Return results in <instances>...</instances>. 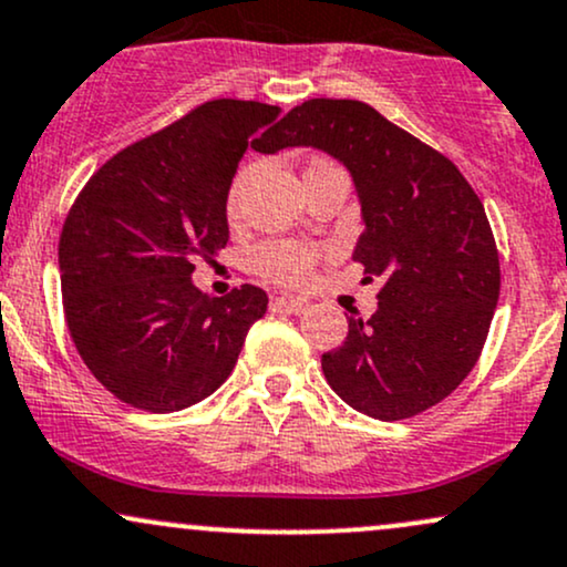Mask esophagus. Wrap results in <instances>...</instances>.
I'll return each mask as SVG.
<instances>
[{
  "label": "esophagus",
  "mask_w": 567,
  "mask_h": 567,
  "mask_svg": "<svg viewBox=\"0 0 567 567\" xmlns=\"http://www.w3.org/2000/svg\"><path fill=\"white\" fill-rule=\"evenodd\" d=\"M272 305H276V308H284V310H289V312H305V310H310V299H305V297H289V295H284V297H276L272 299Z\"/></svg>",
  "instance_id": "esophagus-1"
}]
</instances>
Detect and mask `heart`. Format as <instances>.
<instances>
[{"label": "heart", "instance_id": "heart-1", "mask_svg": "<svg viewBox=\"0 0 567 567\" xmlns=\"http://www.w3.org/2000/svg\"><path fill=\"white\" fill-rule=\"evenodd\" d=\"M238 190H241V179L233 185L230 193V209L238 202ZM321 249L299 241H262L251 251V265L259 276L270 278L278 284H302L308 281L312 268H316Z\"/></svg>", "mask_w": 567, "mask_h": 567}]
</instances>
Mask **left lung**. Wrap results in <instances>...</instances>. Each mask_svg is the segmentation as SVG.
Masks as SVG:
<instances>
[{"mask_svg": "<svg viewBox=\"0 0 567 567\" xmlns=\"http://www.w3.org/2000/svg\"><path fill=\"white\" fill-rule=\"evenodd\" d=\"M326 151L350 169L365 230L352 259L382 278L371 318L323 352L326 382L365 416L398 422L449 398L481 358L498 302L483 202L454 162L361 100H305L259 153Z\"/></svg>", "mask_w": 567, "mask_h": 567, "instance_id": "left-lung-1", "label": "left lung"}]
</instances>
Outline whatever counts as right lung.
Segmentation results:
<instances>
[{"label":"right lung","mask_w":567,"mask_h":567,"mask_svg":"<svg viewBox=\"0 0 567 567\" xmlns=\"http://www.w3.org/2000/svg\"><path fill=\"white\" fill-rule=\"evenodd\" d=\"M278 105L209 100L105 162L73 202L58 262L71 339L92 377L153 414L188 409L230 377L268 295L193 286L196 259L228 244L238 162Z\"/></svg>","instance_id":"right-lung-1"}]
</instances>
